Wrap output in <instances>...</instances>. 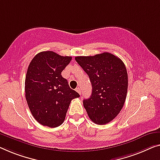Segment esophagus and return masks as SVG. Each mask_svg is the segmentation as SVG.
<instances>
[{"mask_svg": "<svg viewBox=\"0 0 160 160\" xmlns=\"http://www.w3.org/2000/svg\"><path fill=\"white\" fill-rule=\"evenodd\" d=\"M75 90H76V91H77L80 95L81 94V90H80V88H76Z\"/></svg>", "mask_w": 160, "mask_h": 160, "instance_id": "1", "label": "esophagus"}]
</instances>
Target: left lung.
Listing matches in <instances>:
<instances>
[{
  "mask_svg": "<svg viewBox=\"0 0 160 160\" xmlns=\"http://www.w3.org/2000/svg\"><path fill=\"white\" fill-rule=\"evenodd\" d=\"M75 59L92 84L91 95L83 100L88 115L96 124H106L117 116L125 103L128 74L124 63L108 52Z\"/></svg>",
  "mask_w": 160,
  "mask_h": 160,
  "instance_id": "obj_1",
  "label": "left lung"
}]
</instances>
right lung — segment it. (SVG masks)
I'll return each mask as SVG.
<instances>
[{"label": "right lung", "mask_w": 160, "mask_h": 160, "mask_svg": "<svg viewBox=\"0 0 160 160\" xmlns=\"http://www.w3.org/2000/svg\"><path fill=\"white\" fill-rule=\"evenodd\" d=\"M71 60V57L47 51L38 53L28 65L25 80L26 99L32 116L43 126H60L71 101L80 97L61 75Z\"/></svg>", "instance_id": "obj_1"}]
</instances>
